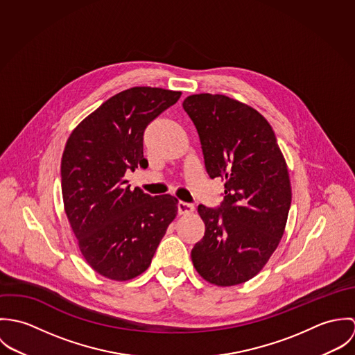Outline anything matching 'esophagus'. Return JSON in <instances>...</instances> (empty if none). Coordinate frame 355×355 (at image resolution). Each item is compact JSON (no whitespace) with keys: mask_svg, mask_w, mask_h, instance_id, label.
I'll list each match as a JSON object with an SVG mask.
<instances>
[{"mask_svg":"<svg viewBox=\"0 0 355 355\" xmlns=\"http://www.w3.org/2000/svg\"><path fill=\"white\" fill-rule=\"evenodd\" d=\"M178 210H179V214H190V213L194 211V206L191 203L179 201V203H178Z\"/></svg>","mask_w":355,"mask_h":355,"instance_id":"obj_1","label":"esophagus"}]
</instances>
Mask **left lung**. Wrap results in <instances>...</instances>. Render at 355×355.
Here are the masks:
<instances>
[{
  "mask_svg": "<svg viewBox=\"0 0 355 355\" xmlns=\"http://www.w3.org/2000/svg\"><path fill=\"white\" fill-rule=\"evenodd\" d=\"M201 141L207 175L225 180L217 209L198 213L205 235L191 250L203 279L218 287L242 284L265 266L284 234L291 205L287 164L266 119L221 94L183 101Z\"/></svg>",
  "mask_w": 355,
  "mask_h": 355,
  "instance_id": "left-lung-1",
  "label": "left lung"
}]
</instances>
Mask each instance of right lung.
<instances>
[{
    "label": "right lung",
    "mask_w": 355,
    "mask_h": 355,
    "mask_svg": "<svg viewBox=\"0 0 355 355\" xmlns=\"http://www.w3.org/2000/svg\"><path fill=\"white\" fill-rule=\"evenodd\" d=\"M180 96L158 87L124 90L82 120L67 141L61 158L65 214L80 253L103 277L125 282L144 273L178 214L175 197L131 190L124 175L148 166L144 132Z\"/></svg>",
    "instance_id": "1"
}]
</instances>
